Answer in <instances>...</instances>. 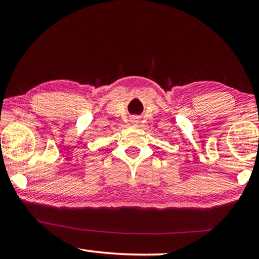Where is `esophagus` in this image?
<instances>
[{
    "label": "esophagus",
    "mask_w": 259,
    "mask_h": 259,
    "mask_svg": "<svg viewBox=\"0 0 259 259\" xmlns=\"http://www.w3.org/2000/svg\"><path fill=\"white\" fill-rule=\"evenodd\" d=\"M134 122H137V120H134Z\"/></svg>",
    "instance_id": "1"
}]
</instances>
